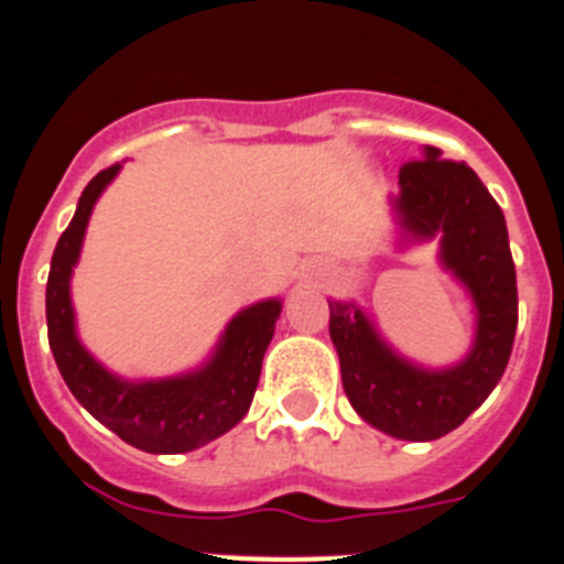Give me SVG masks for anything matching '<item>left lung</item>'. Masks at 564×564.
<instances>
[{"instance_id":"8db88e82","label":"left lung","mask_w":564,"mask_h":564,"mask_svg":"<svg viewBox=\"0 0 564 564\" xmlns=\"http://www.w3.org/2000/svg\"><path fill=\"white\" fill-rule=\"evenodd\" d=\"M398 212L415 237L443 234V262L477 302V341L452 370L426 372L401 361L352 305L330 302V338L352 410L401 441H437L491 395L506 372L517 333V271L497 200L466 163L423 158L398 172Z\"/></svg>"}]
</instances>
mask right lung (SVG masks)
<instances>
[{"label":"right lung","mask_w":564,"mask_h":564,"mask_svg":"<svg viewBox=\"0 0 564 564\" xmlns=\"http://www.w3.org/2000/svg\"><path fill=\"white\" fill-rule=\"evenodd\" d=\"M115 166L87 183L76 217L58 237L47 276V338L64 383L89 415L129 446L152 455H181L226 435L246 417L257 392L262 356L273 338L279 302H259L228 325L217 356L200 372L172 381L127 383L98 367L78 344L69 307V271L82 251L84 228Z\"/></svg>","instance_id":"obj_1"}]
</instances>
